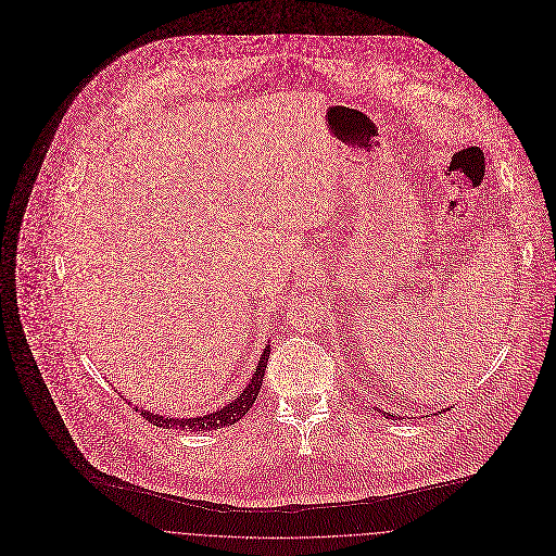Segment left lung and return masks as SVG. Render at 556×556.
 Instances as JSON below:
<instances>
[{
	"instance_id": "obj_1",
	"label": "left lung",
	"mask_w": 556,
	"mask_h": 556,
	"mask_svg": "<svg viewBox=\"0 0 556 556\" xmlns=\"http://www.w3.org/2000/svg\"><path fill=\"white\" fill-rule=\"evenodd\" d=\"M379 413H381V415H386V413H383V410H381V408H379ZM390 417H394V415H390ZM397 419H400V415H397Z\"/></svg>"
}]
</instances>
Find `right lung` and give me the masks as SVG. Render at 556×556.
Instances as JSON below:
<instances>
[{
	"label": "right lung",
	"mask_w": 556,
	"mask_h": 556,
	"mask_svg": "<svg viewBox=\"0 0 556 556\" xmlns=\"http://www.w3.org/2000/svg\"><path fill=\"white\" fill-rule=\"evenodd\" d=\"M267 359H269V344L263 349V355L256 364V372L252 375L250 383L241 390L233 402H229L227 406L210 413V415H201V417H162V415H154L150 410H139L150 424L159 426V428H175V430H190V432H207V430H216L223 426H231L238 424L239 419L252 408L254 400L258 396L261 383H263V375L267 368Z\"/></svg>",
	"instance_id": "obj_1"
}]
</instances>
